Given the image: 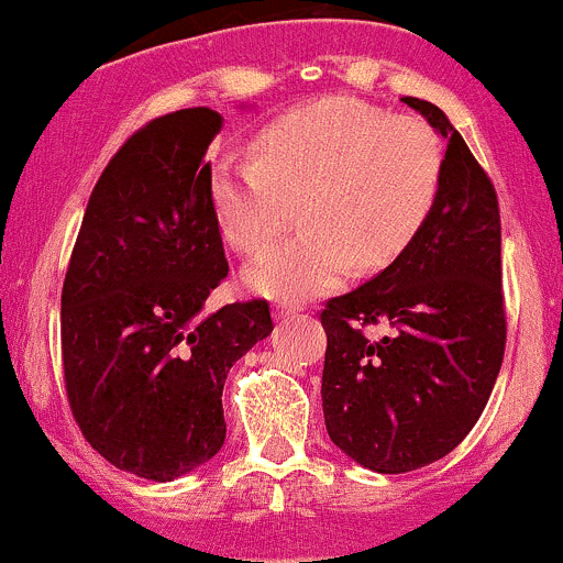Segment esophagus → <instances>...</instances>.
I'll return each mask as SVG.
<instances>
[{"label": "esophagus", "mask_w": 563, "mask_h": 563, "mask_svg": "<svg viewBox=\"0 0 563 563\" xmlns=\"http://www.w3.org/2000/svg\"><path fill=\"white\" fill-rule=\"evenodd\" d=\"M298 311H300V306L289 303V300H282V303H276V317H279V320H284V317L298 314Z\"/></svg>", "instance_id": "34e87169"}]
</instances>
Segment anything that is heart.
Listing matches in <instances>:
<instances>
[{
    "label": "heart",
    "mask_w": 563,
    "mask_h": 563,
    "mask_svg": "<svg viewBox=\"0 0 563 563\" xmlns=\"http://www.w3.org/2000/svg\"><path fill=\"white\" fill-rule=\"evenodd\" d=\"M443 180V144L419 117H391L328 98L271 120L254 161L210 169V205L232 249L265 252L295 221L303 230L246 271L249 287L309 298L350 271L391 265L430 219Z\"/></svg>",
    "instance_id": "heart-1"
}]
</instances>
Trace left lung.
I'll list each match as a JSON object with an SVG mask.
<instances>
[{"label": "left lung", "instance_id": "1", "mask_svg": "<svg viewBox=\"0 0 563 563\" xmlns=\"http://www.w3.org/2000/svg\"><path fill=\"white\" fill-rule=\"evenodd\" d=\"M446 139L443 180L416 241L320 311L322 413L331 441L377 473L446 457L482 416L506 347L495 186L449 117L402 98ZM380 324L383 338H366Z\"/></svg>", "mask_w": 563, "mask_h": 563}]
</instances>
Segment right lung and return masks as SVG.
Segmentation results:
<instances>
[{"mask_svg":"<svg viewBox=\"0 0 563 563\" xmlns=\"http://www.w3.org/2000/svg\"><path fill=\"white\" fill-rule=\"evenodd\" d=\"M213 109L155 117L95 183L63 284V372L70 413L114 468L172 482L227 438V372L274 331L268 300L208 314L227 279L210 205Z\"/></svg>","mask_w":563,"mask_h":563,"instance_id":"1","label":"right lung"}]
</instances>
